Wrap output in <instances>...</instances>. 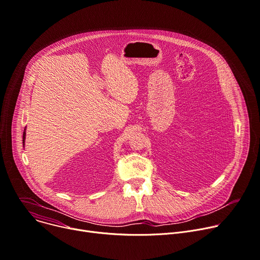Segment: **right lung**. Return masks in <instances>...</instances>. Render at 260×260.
<instances>
[{
	"label": "right lung",
	"instance_id": "1",
	"mask_svg": "<svg viewBox=\"0 0 260 260\" xmlns=\"http://www.w3.org/2000/svg\"><path fill=\"white\" fill-rule=\"evenodd\" d=\"M25 139H26V128L24 130V133H23V145L25 147Z\"/></svg>",
	"mask_w": 260,
	"mask_h": 260
}]
</instances>
